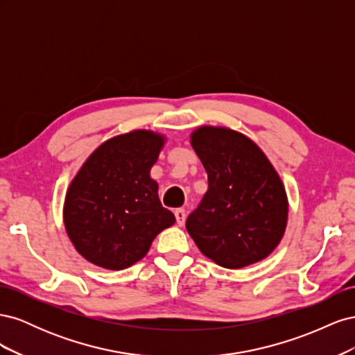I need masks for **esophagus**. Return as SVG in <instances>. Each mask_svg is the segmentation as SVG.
<instances>
[{
  "label": "esophagus",
  "mask_w": 355,
  "mask_h": 355,
  "mask_svg": "<svg viewBox=\"0 0 355 355\" xmlns=\"http://www.w3.org/2000/svg\"><path fill=\"white\" fill-rule=\"evenodd\" d=\"M175 216H176L178 225H179V227H182V225L185 223V210L184 209H176Z\"/></svg>",
  "instance_id": "1"
}]
</instances>
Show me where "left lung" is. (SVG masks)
I'll list each match as a JSON object with an SVG mask.
<instances>
[{
	"instance_id": "left-lung-1",
	"label": "left lung",
	"mask_w": 355,
	"mask_h": 355,
	"mask_svg": "<svg viewBox=\"0 0 355 355\" xmlns=\"http://www.w3.org/2000/svg\"><path fill=\"white\" fill-rule=\"evenodd\" d=\"M191 145L207 171L209 189L187 219L200 252L230 270L270 256L280 244L288 201L270 159L252 139L228 127L201 125Z\"/></svg>"
}]
</instances>
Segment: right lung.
Segmentation results:
<instances>
[{
	"label": "right lung",
	"instance_id": "1",
	"mask_svg": "<svg viewBox=\"0 0 355 355\" xmlns=\"http://www.w3.org/2000/svg\"><path fill=\"white\" fill-rule=\"evenodd\" d=\"M166 136L133 130L105 141L72 179L63 223L85 261L120 271L148 253L157 235L176 222L161 206L151 178Z\"/></svg>",
	"mask_w": 355,
	"mask_h": 355
}]
</instances>
